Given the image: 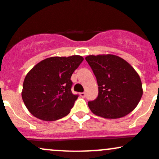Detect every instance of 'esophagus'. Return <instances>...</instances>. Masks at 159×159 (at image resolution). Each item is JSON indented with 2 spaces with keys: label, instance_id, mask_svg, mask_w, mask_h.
Returning a JSON list of instances; mask_svg holds the SVG:
<instances>
[{
  "label": "esophagus",
  "instance_id": "obj_1",
  "mask_svg": "<svg viewBox=\"0 0 159 159\" xmlns=\"http://www.w3.org/2000/svg\"><path fill=\"white\" fill-rule=\"evenodd\" d=\"M80 96H81V98H84L85 97V92H81L80 93Z\"/></svg>",
  "mask_w": 159,
  "mask_h": 159
}]
</instances>
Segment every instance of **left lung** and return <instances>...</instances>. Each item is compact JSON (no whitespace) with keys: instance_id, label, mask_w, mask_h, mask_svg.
<instances>
[{"instance_id":"obj_1","label":"left lung","mask_w":159,"mask_h":159,"mask_svg":"<svg viewBox=\"0 0 159 159\" xmlns=\"http://www.w3.org/2000/svg\"><path fill=\"white\" fill-rule=\"evenodd\" d=\"M98 85V96L88 105L93 114L105 118H122L132 111L143 90L139 74L125 60L114 54L85 57Z\"/></svg>"}]
</instances>
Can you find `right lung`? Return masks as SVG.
<instances>
[{
	"label": "right lung",
	"mask_w": 159,
	"mask_h": 159,
	"mask_svg": "<svg viewBox=\"0 0 159 159\" xmlns=\"http://www.w3.org/2000/svg\"><path fill=\"white\" fill-rule=\"evenodd\" d=\"M83 60L80 55L51 57L30 70L24 81L21 96L30 114L51 121L70 113L78 98L70 90V77Z\"/></svg>",
	"instance_id": "1"
}]
</instances>
